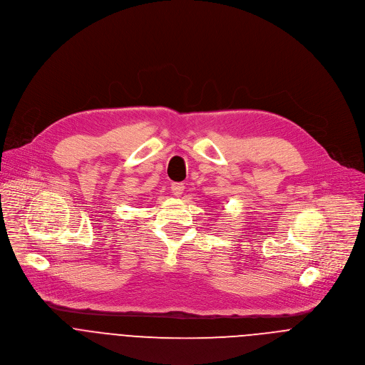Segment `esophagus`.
<instances>
[{
  "label": "esophagus",
  "instance_id": "34e87169",
  "mask_svg": "<svg viewBox=\"0 0 365 365\" xmlns=\"http://www.w3.org/2000/svg\"><path fill=\"white\" fill-rule=\"evenodd\" d=\"M170 190H172V193H173L175 196H180V195L183 193V190H185V185H183V183H179V182L172 183Z\"/></svg>",
  "mask_w": 365,
  "mask_h": 365
}]
</instances>
